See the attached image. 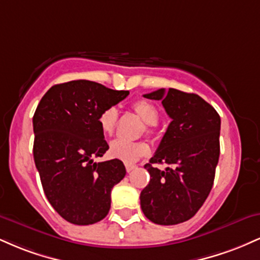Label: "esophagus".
<instances>
[{
    "label": "esophagus",
    "mask_w": 260,
    "mask_h": 260,
    "mask_svg": "<svg viewBox=\"0 0 260 260\" xmlns=\"http://www.w3.org/2000/svg\"><path fill=\"white\" fill-rule=\"evenodd\" d=\"M137 166L136 165H132V164H126V170H127V172H131V171H133L134 169H136Z\"/></svg>",
    "instance_id": "34e87169"
}]
</instances>
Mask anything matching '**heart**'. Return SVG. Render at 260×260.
Wrapping results in <instances>:
<instances>
[{
	"label": "heart",
	"mask_w": 260,
	"mask_h": 260,
	"mask_svg": "<svg viewBox=\"0 0 260 260\" xmlns=\"http://www.w3.org/2000/svg\"><path fill=\"white\" fill-rule=\"evenodd\" d=\"M132 110L140 120L147 124L145 132H153V126L157 123L160 117L156 106L147 100H137L132 104ZM117 120L118 112L116 107H106L105 110H103L98 117L101 132L105 136H111L117 124ZM149 153H150V149L144 142H127V140L116 139L111 142L109 148L110 156L126 164L136 162L140 157L147 156Z\"/></svg>",
	"instance_id": "heart-1"
}]
</instances>
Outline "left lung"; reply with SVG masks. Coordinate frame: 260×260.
Wrapping results in <instances>:
<instances>
[{"mask_svg": "<svg viewBox=\"0 0 260 260\" xmlns=\"http://www.w3.org/2000/svg\"><path fill=\"white\" fill-rule=\"evenodd\" d=\"M144 98L161 100L171 118L156 153L144 168L149 184L140 193V207L157 225H177L194 216L208 198L220 155L219 113L199 95L159 89ZM154 163H166L164 172Z\"/></svg>", "mask_w": 260, "mask_h": 260, "instance_id": "left-lung-1", "label": "left lung"}]
</instances>
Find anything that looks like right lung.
Returning a JSON list of instances; mask_svg holds the SVG:
<instances>
[{"label": "right lung", "mask_w": 260, "mask_h": 260, "mask_svg": "<svg viewBox=\"0 0 260 260\" xmlns=\"http://www.w3.org/2000/svg\"><path fill=\"white\" fill-rule=\"evenodd\" d=\"M90 80L51 86L32 117L35 166L52 208L74 225L103 220L111 207V189L126 176L121 160L95 162L109 149L98 117L126 99Z\"/></svg>", "instance_id": "obj_1"}]
</instances>
